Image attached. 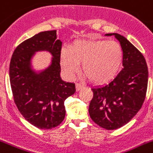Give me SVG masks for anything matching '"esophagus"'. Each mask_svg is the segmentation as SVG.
Segmentation results:
<instances>
[{"mask_svg":"<svg viewBox=\"0 0 153 153\" xmlns=\"http://www.w3.org/2000/svg\"><path fill=\"white\" fill-rule=\"evenodd\" d=\"M83 88H84V86H83V85H80V84L75 85V88H76V91H80L81 89H82Z\"/></svg>","mask_w":153,"mask_h":153,"instance_id":"esophagus-1","label":"esophagus"}]
</instances>
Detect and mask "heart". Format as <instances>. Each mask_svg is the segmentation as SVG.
I'll use <instances>...</instances> for the list:
<instances>
[{"mask_svg":"<svg viewBox=\"0 0 153 153\" xmlns=\"http://www.w3.org/2000/svg\"><path fill=\"white\" fill-rule=\"evenodd\" d=\"M123 50L120 43L105 39H79L69 49L60 53V65L67 79L78 74L81 64L84 78L96 85H103L114 79L123 62Z\"/></svg>","mask_w":153,"mask_h":153,"instance_id":"heart-1","label":"heart"}]
</instances>
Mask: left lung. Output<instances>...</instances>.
I'll return each instance as SVG.
<instances>
[{"label": "left lung", "instance_id": "1", "mask_svg": "<svg viewBox=\"0 0 153 153\" xmlns=\"http://www.w3.org/2000/svg\"><path fill=\"white\" fill-rule=\"evenodd\" d=\"M114 36L122 47L123 69L108 85L92 87L88 113L101 128L114 130L128 124L141 109L148 85V67L143 55L118 33Z\"/></svg>", "mask_w": 153, "mask_h": 153}]
</instances>
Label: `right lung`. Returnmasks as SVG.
<instances>
[{
    "label": "right lung",
    "instance_id": "add662e5",
    "mask_svg": "<svg viewBox=\"0 0 153 153\" xmlns=\"http://www.w3.org/2000/svg\"><path fill=\"white\" fill-rule=\"evenodd\" d=\"M62 42L57 31H45L19 44L10 62L9 76L14 100L19 112L33 126L51 129L65 117V101L75 92V85L61 78L60 53ZM52 56L51 64L36 70L32 59L37 52Z\"/></svg>",
    "mask_w": 153,
    "mask_h": 153
}]
</instances>
